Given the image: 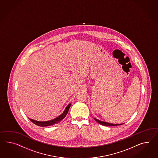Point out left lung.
Masks as SVG:
<instances>
[{
  "label": "left lung",
  "mask_w": 158,
  "mask_h": 158,
  "mask_svg": "<svg viewBox=\"0 0 158 158\" xmlns=\"http://www.w3.org/2000/svg\"><path fill=\"white\" fill-rule=\"evenodd\" d=\"M94 120L96 121V122L99 123L100 124H101L102 126H119V125H122L123 124H111V123H106V122H101L100 120H98V119L96 118H94Z\"/></svg>",
  "instance_id": "8db88e82"
}]
</instances>
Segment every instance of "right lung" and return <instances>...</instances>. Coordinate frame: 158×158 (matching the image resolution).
I'll use <instances>...</instances> for the list:
<instances>
[{
	"instance_id": "add662e5",
	"label": "right lung",
	"mask_w": 158,
	"mask_h": 158,
	"mask_svg": "<svg viewBox=\"0 0 158 158\" xmlns=\"http://www.w3.org/2000/svg\"><path fill=\"white\" fill-rule=\"evenodd\" d=\"M70 104H69V105H68L66 108L64 112L61 114L60 116L53 119L52 120H50V121H48V122H38V121H36L34 120L33 119H31L30 118H28L31 122H32L34 124H36L37 126H40V127H47V126H52L54 125V124H57L58 123L61 122L62 120H63L65 116H66L67 113H68L69 108L70 107Z\"/></svg>"
}]
</instances>
